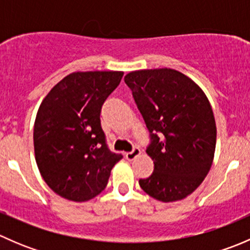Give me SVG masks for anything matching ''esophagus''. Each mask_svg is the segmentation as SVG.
Returning <instances> with one entry per match:
<instances>
[{"label":"esophagus","mask_w":250,"mask_h":250,"mask_svg":"<svg viewBox=\"0 0 250 250\" xmlns=\"http://www.w3.org/2000/svg\"><path fill=\"white\" fill-rule=\"evenodd\" d=\"M140 155H141L140 148L139 147H134V148H133V151L125 153V158H127L128 161H133L134 158H137L138 156H140Z\"/></svg>","instance_id":"1"}]
</instances>
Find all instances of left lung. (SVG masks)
Segmentation results:
<instances>
[{"instance_id":"left-lung-1","label":"left lung","mask_w":250,"mask_h":250,"mask_svg":"<svg viewBox=\"0 0 250 250\" xmlns=\"http://www.w3.org/2000/svg\"><path fill=\"white\" fill-rule=\"evenodd\" d=\"M125 82L152 139L146 153L155 168L140 179V188L161 202L184 200L202 184L214 160L216 125L206 93L168 67L132 71Z\"/></svg>"}]
</instances>
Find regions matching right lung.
I'll return each mask as SVG.
<instances>
[{
	"instance_id": "add662e5",
	"label": "right lung",
	"mask_w": 250,
	"mask_h": 250,
	"mask_svg": "<svg viewBox=\"0 0 250 250\" xmlns=\"http://www.w3.org/2000/svg\"><path fill=\"white\" fill-rule=\"evenodd\" d=\"M123 71H77L58 82L42 100L34 125L37 167L57 195L85 202L107 185L122 158L107 148L100 111Z\"/></svg>"
}]
</instances>
